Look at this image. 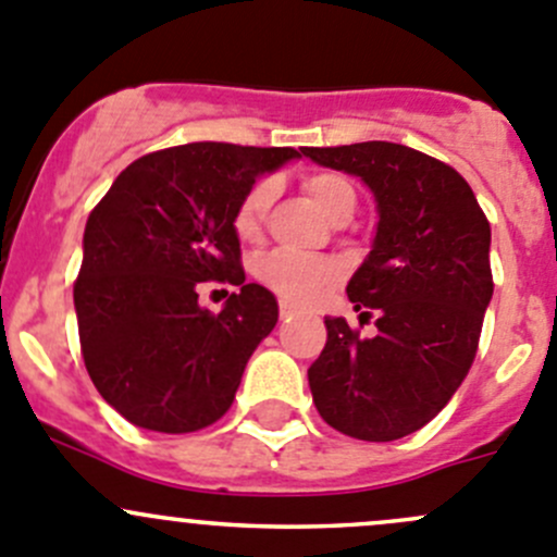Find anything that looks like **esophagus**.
<instances>
[{"instance_id": "1", "label": "esophagus", "mask_w": 557, "mask_h": 557, "mask_svg": "<svg viewBox=\"0 0 557 557\" xmlns=\"http://www.w3.org/2000/svg\"><path fill=\"white\" fill-rule=\"evenodd\" d=\"M294 315H296L294 307H290L288 301H280V318H283V321H290Z\"/></svg>"}]
</instances>
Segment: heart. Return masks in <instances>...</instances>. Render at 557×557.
Instances as JSON below:
<instances>
[{"mask_svg":"<svg viewBox=\"0 0 557 557\" xmlns=\"http://www.w3.org/2000/svg\"><path fill=\"white\" fill-rule=\"evenodd\" d=\"M305 190L326 218H332L343 207H350V203L356 207V193L350 187V182L345 176L332 174V171H318V174L307 176ZM272 198L274 185L269 180L258 182V185H252L247 190V196L242 198L234 214V231L242 239H258ZM256 274L280 299L290 301V305L310 307L315 301H321L326 296V290L337 283L339 274H343V267L337 261H332V258L299 256V252L280 250L261 258L256 267Z\"/></svg>","mask_w":557,"mask_h":557,"instance_id":"heart-1","label":"heart"}]
</instances>
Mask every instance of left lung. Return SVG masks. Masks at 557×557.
<instances>
[{
    "instance_id": "8db88e82",
    "label": "left lung",
    "mask_w": 557,
    "mask_h": 557,
    "mask_svg": "<svg viewBox=\"0 0 557 557\" xmlns=\"http://www.w3.org/2000/svg\"><path fill=\"white\" fill-rule=\"evenodd\" d=\"M323 169L359 176L377 209L364 263L348 280L375 337L326 318V345L307 370L323 422L359 441L422 430L466 381L493 299L490 223L451 165L403 144L305 147Z\"/></svg>"
}]
</instances>
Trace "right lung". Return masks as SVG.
Returning a JSON list of instances; mask_svg holds the SVG:
<instances>
[{"label":"right lung","mask_w":557,"mask_h":557,"mask_svg":"<svg viewBox=\"0 0 557 557\" xmlns=\"http://www.w3.org/2000/svg\"><path fill=\"white\" fill-rule=\"evenodd\" d=\"M290 147L185 144L129 163L84 228L73 288L81 354L100 397L135 428L196 433L231 408L277 299L245 283L234 214ZM240 285L214 317L198 282Z\"/></svg>","instance_id":"add662e5"}]
</instances>
